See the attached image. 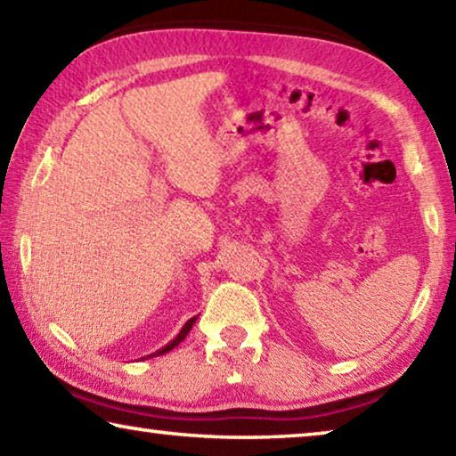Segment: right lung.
Instances as JSON below:
<instances>
[{
  "mask_svg": "<svg viewBox=\"0 0 456 456\" xmlns=\"http://www.w3.org/2000/svg\"><path fill=\"white\" fill-rule=\"evenodd\" d=\"M197 322V318H191L187 323H184V326L181 328V331L179 334H176V338L175 339H171V342H168L165 348H160V350H157V352H152V354H149V356H142L141 360H149V358H154V356H163V354H167V352H171L173 348H176V346H179L184 338H187V334L191 331V328H192V323Z\"/></svg>",
  "mask_w": 456,
  "mask_h": 456,
  "instance_id": "obj_1",
  "label": "right lung"
}]
</instances>
